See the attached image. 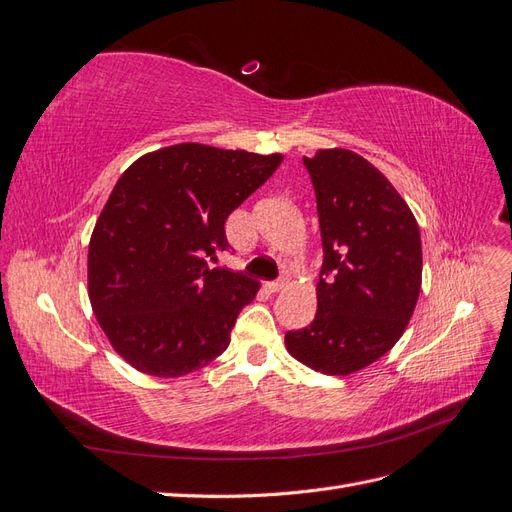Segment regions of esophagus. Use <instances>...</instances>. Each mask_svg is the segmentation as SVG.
I'll list each match as a JSON object with an SVG mask.
<instances>
[{
	"label": "esophagus",
	"instance_id": "34e87169",
	"mask_svg": "<svg viewBox=\"0 0 512 512\" xmlns=\"http://www.w3.org/2000/svg\"><path fill=\"white\" fill-rule=\"evenodd\" d=\"M286 286H288L286 277H280V280H275V282H269V284H267V288H269L271 292H280V290H284Z\"/></svg>",
	"mask_w": 512,
	"mask_h": 512
}]
</instances>
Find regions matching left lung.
<instances>
[{"instance_id":"8db88e82","label":"left lung","mask_w":512,"mask_h":512,"mask_svg":"<svg viewBox=\"0 0 512 512\" xmlns=\"http://www.w3.org/2000/svg\"><path fill=\"white\" fill-rule=\"evenodd\" d=\"M322 237L316 318L286 333L294 359L329 376L354 374L404 335L421 292V232L406 200L350 149L303 158Z\"/></svg>"}]
</instances>
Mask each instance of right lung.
<instances>
[{"mask_svg": "<svg viewBox=\"0 0 512 512\" xmlns=\"http://www.w3.org/2000/svg\"><path fill=\"white\" fill-rule=\"evenodd\" d=\"M284 156L181 143L138 158L91 232L89 301L123 361L156 378L205 367L260 284L218 262L226 218Z\"/></svg>", "mask_w": 512, "mask_h": 512, "instance_id": "add662e5", "label": "right lung"}]
</instances>
